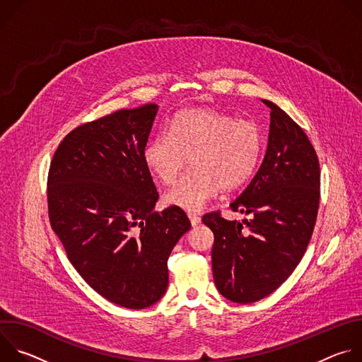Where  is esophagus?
Returning <instances> with one entry per match:
<instances>
[{"label":"esophagus","mask_w":362,"mask_h":362,"mask_svg":"<svg viewBox=\"0 0 362 362\" xmlns=\"http://www.w3.org/2000/svg\"><path fill=\"white\" fill-rule=\"evenodd\" d=\"M187 216H189V219H190L192 226H197V225L200 223V216H199V215H196V214H189Z\"/></svg>","instance_id":"1"}]
</instances>
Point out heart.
<instances>
[{
    "instance_id": "b5f03b06",
    "label": "heart",
    "mask_w": 362,
    "mask_h": 362,
    "mask_svg": "<svg viewBox=\"0 0 362 362\" xmlns=\"http://www.w3.org/2000/svg\"><path fill=\"white\" fill-rule=\"evenodd\" d=\"M262 151L264 136L255 123L199 107L177 113L168 132L151 137L143 160L162 183L170 185L190 158L193 169L165 199L185 211H200L221 187L230 190L243 185L259 165Z\"/></svg>"
}]
</instances>
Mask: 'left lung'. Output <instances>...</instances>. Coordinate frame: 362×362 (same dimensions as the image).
Segmentation results:
<instances>
[{
  "label": "left lung",
  "mask_w": 362,
  "mask_h": 362,
  "mask_svg": "<svg viewBox=\"0 0 362 362\" xmlns=\"http://www.w3.org/2000/svg\"><path fill=\"white\" fill-rule=\"evenodd\" d=\"M264 162L230 203L250 215L226 221L221 212L202 221L215 235L212 269L218 291L238 303L256 302L279 288L300 262L320 206V162L305 132L275 103Z\"/></svg>",
  "instance_id": "1"
}]
</instances>
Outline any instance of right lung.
<instances>
[{
  "label": "right lung",
  "instance_id": "1",
  "mask_svg": "<svg viewBox=\"0 0 362 362\" xmlns=\"http://www.w3.org/2000/svg\"><path fill=\"white\" fill-rule=\"evenodd\" d=\"M158 105L123 109L70 132L51 160L49 223L81 278L107 300L143 309L169 284L168 259L190 221L159 193L143 160Z\"/></svg>",
  "mask_w": 362,
  "mask_h": 362
}]
</instances>
